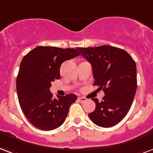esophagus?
I'll use <instances>...</instances> for the list:
<instances>
[{
    "mask_svg": "<svg viewBox=\"0 0 153 153\" xmlns=\"http://www.w3.org/2000/svg\"><path fill=\"white\" fill-rule=\"evenodd\" d=\"M78 100H79V102H84L85 101H87V99H86L85 97H82V96H80V97L78 98Z\"/></svg>",
    "mask_w": 153,
    "mask_h": 153,
    "instance_id": "1",
    "label": "esophagus"
}]
</instances>
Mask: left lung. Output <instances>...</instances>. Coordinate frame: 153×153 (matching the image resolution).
Returning <instances> with one entry per match:
<instances>
[{
  "mask_svg": "<svg viewBox=\"0 0 153 153\" xmlns=\"http://www.w3.org/2000/svg\"><path fill=\"white\" fill-rule=\"evenodd\" d=\"M79 52L91 65L94 86L105 94L100 102L92 99L95 109L88 116L100 127H113L125 117L133 102L137 88L136 62L127 51L109 45L79 48Z\"/></svg>",
  "mask_w": 153,
  "mask_h": 153,
  "instance_id": "obj_1",
  "label": "left lung"
}]
</instances>
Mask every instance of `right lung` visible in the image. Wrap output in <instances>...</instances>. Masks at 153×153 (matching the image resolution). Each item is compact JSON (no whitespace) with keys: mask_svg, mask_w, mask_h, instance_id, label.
<instances>
[{"mask_svg":"<svg viewBox=\"0 0 153 153\" xmlns=\"http://www.w3.org/2000/svg\"><path fill=\"white\" fill-rule=\"evenodd\" d=\"M79 48L38 46L22 58L16 80L17 97L22 112L38 129L51 131L60 127L76 101L74 94L53 99L50 87L60 79L62 62L80 55Z\"/></svg>","mask_w":153,"mask_h":153,"instance_id":"right-lung-1","label":"right lung"}]
</instances>
